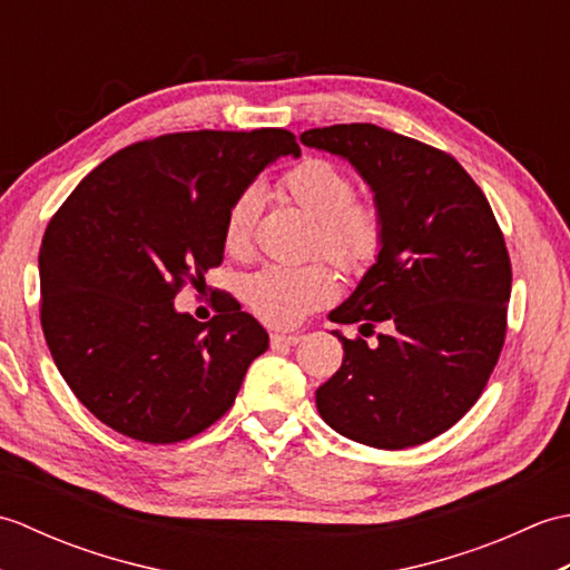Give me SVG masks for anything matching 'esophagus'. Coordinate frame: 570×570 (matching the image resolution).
Listing matches in <instances>:
<instances>
[{
	"mask_svg": "<svg viewBox=\"0 0 570 570\" xmlns=\"http://www.w3.org/2000/svg\"><path fill=\"white\" fill-rule=\"evenodd\" d=\"M301 341H304V335L301 333H272V345L274 347H282V345H298Z\"/></svg>",
	"mask_w": 570,
	"mask_h": 570,
	"instance_id": "34e87169",
	"label": "esophagus"
}]
</instances>
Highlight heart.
I'll return each instance as SVG.
<instances>
[{"label": "heart", "instance_id": "1", "mask_svg": "<svg viewBox=\"0 0 570 570\" xmlns=\"http://www.w3.org/2000/svg\"><path fill=\"white\" fill-rule=\"evenodd\" d=\"M282 188L301 210L316 220L313 247L345 272H365L382 247V215L367 200H353V178L333 161L308 156L288 168ZM262 210V188L249 186L233 200L225 217V247L245 254ZM341 292L325 264H269L245 284L249 308L278 328L298 325L313 311L328 306Z\"/></svg>", "mask_w": 570, "mask_h": 570}]
</instances>
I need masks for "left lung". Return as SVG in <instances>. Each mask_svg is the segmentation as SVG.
<instances>
[{"label":"left lung","instance_id":"1","mask_svg":"<svg viewBox=\"0 0 570 570\" xmlns=\"http://www.w3.org/2000/svg\"><path fill=\"white\" fill-rule=\"evenodd\" d=\"M301 144L341 156L370 186L382 247L333 323L384 333L343 343L316 390L321 419L384 451L448 431L485 390L507 331L512 266L488 198L453 156L377 125L308 129Z\"/></svg>","mask_w":570,"mask_h":570}]
</instances>
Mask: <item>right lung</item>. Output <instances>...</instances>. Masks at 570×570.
Segmentation results:
<instances>
[{
	"instance_id": "add662e5",
	"label": "right lung",
	"mask_w": 570,
	"mask_h": 570,
	"mask_svg": "<svg viewBox=\"0 0 570 570\" xmlns=\"http://www.w3.org/2000/svg\"><path fill=\"white\" fill-rule=\"evenodd\" d=\"M286 129L180 131L112 154L48 223L41 325L58 372L107 426L176 443L233 406L269 335L233 296L200 323L178 288L223 262L229 205L278 156Z\"/></svg>"
}]
</instances>
